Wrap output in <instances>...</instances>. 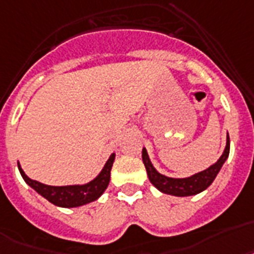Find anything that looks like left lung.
Segmentation results:
<instances>
[{
	"mask_svg": "<svg viewBox=\"0 0 254 254\" xmlns=\"http://www.w3.org/2000/svg\"><path fill=\"white\" fill-rule=\"evenodd\" d=\"M228 154H230V137H228L227 134L226 148H224L223 154L219 158V160L211 167H209L207 170L202 171L199 174H195L190 177H187V179H172V177L160 175L152 167L151 162L148 159L146 148L142 150V160H143V164H145L146 171H147L148 179H150L151 184L156 189H159L160 191L167 193V194L177 195V197H187V195L198 194L202 190H205L206 188H209L211 185V183H213L218 172L222 168V166H223V163L228 158Z\"/></svg>",
	"mask_w": 254,
	"mask_h": 254,
	"instance_id": "left-lung-1",
	"label": "left lung"
}]
</instances>
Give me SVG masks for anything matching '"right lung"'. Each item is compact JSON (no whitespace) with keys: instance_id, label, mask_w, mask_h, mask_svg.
Returning <instances> with one entry per match:
<instances>
[{"instance_id":"right-lung-1","label":"right lung","mask_w":254,"mask_h":254,"mask_svg":"<svg viewBox=\"0 0 254 254\" xmlns=\"http://www.w3.org/2000/svg\"><path fill=\"white\" fill-rule=\"evenodd\" d=\"M115 162V154L109 156L106 166L96 179L84 185H69V187H51V185L41 184L39 181L31 180L18 164L19 172L27 184L34 188L44 198L48 199L51 203L60 207H78L86 205L90 202L98 199L106 190L111 180V170Z\"/></svg>"}]
</instances>
